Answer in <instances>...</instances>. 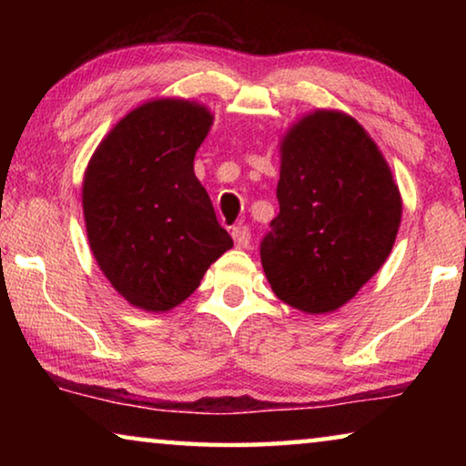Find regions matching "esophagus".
Instances as JSON below:
<instances>
[{
    "label": "esophagus",
    "mask_w": 466,
    "mask_h": 466,
    "mask_svg": "<svg viewBox=\"0 0 466 466\" xmlns=\"http://www.w3.org/2000/svg\"><path fill=\"white\" fill-rule=\"evenodd\" d=\"M232 238L238 248H248L250 247V230L247 226H236L232 228Z\"/></svg>",
    "instance_id": "esophagus-1"
}]
</instances>
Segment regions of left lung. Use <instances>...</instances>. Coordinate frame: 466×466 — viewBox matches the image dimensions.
Segmentation results:
<instances>
[{"label": "left lung", "instance_id": "1", "mask_svg": "<svg viewBox=\"0 0 466 466\" xmlns=\"http://www.w3.org/2000/svg\"><path fill=\"white\" fill-rule=\"evenodd\" d=\"M279 214L261 240L275 296L298 310H337L380 269L397 238L400 195L364 127L317 110L281 144Z\"/></svg>", "mask_w": 466, "mask_h": 466}]
</instances>
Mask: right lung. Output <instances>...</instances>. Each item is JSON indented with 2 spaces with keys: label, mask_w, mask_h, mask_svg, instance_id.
<instances>
[{
  "label": "right lung",
  "mask_w": 466,
  "mask_h": 466,
  "mask_svg": "<svg viewBox=\"0 0 466 466\" xmlns=\"http://www.w3.org/2000/svg\"><path fill=\"white\" fill-rule=\"evenodd\" d=\"M209 127L201 105L152 100L115 125L86 168L82 203L94 258L137 309H175L234 244L193 170Z\"/></svg>",
  "instance_id": "add662e5"
}]
</instances>
